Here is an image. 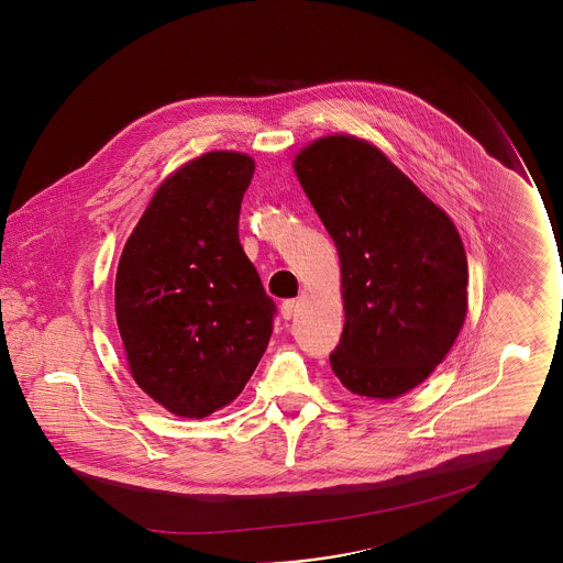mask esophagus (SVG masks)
Returning a JSON list of instances; mask_svg holds the SVG:
<instances>
[{
    "mask_svg": "<svg viewBox=\"0 0 563 563\" xmlns=\"http://www.w3.org/2000/svg\"><path fill=\"white\" fill-rule=\"evenodd\" d=\"M295 308H297V301H295V299H287V301H283V306H280V314H283V319H285V321H291V319H294Z\"/></svg>",
    "mask_w": 563,
    "mask_h": 563,
    "instance_id": "esophagus-1",
    "label": "esophagus"
}]
</instances>
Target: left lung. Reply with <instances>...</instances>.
Segmentation results:
<instances>
[{"instance_id": "8db88e82", "label": "left lung", "mask_w": 563, "mask_h": 563, "mask_svg": "<svg viewBox=\"0 0 563 563\" xmlns=\"http://www.w3.org/2000/svg\"><path fill=\"white\" fill-rule=\"evenodd\" d=\"M335 242L344 331L331 369L352 395L390 401L448 356L468 310L454 221L374 143L327 134L294 158Z\"/></svg>"}]
</instances>
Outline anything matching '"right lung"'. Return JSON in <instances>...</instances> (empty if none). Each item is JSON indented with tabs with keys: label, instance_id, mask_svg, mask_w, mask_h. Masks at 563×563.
Segmentation results:
<instances>
[{
	"label": "right lung",
	"instance_id": "1",
	"mask_svg": "<svg viewBox=\"0 0 563 563\" xmlns=\"http://www.w3.org/2000/svg\"><path fill=\"white\" fill-rule=\"evenodd\" d=\"M255 161L207 152L154 191L122 249L115 321L136 386L181 418L234 401L268 349L274 301L242 251Z\"/></svg>",
	"mask_w": 563,
	"mask_h": 563
}]
</instances>
